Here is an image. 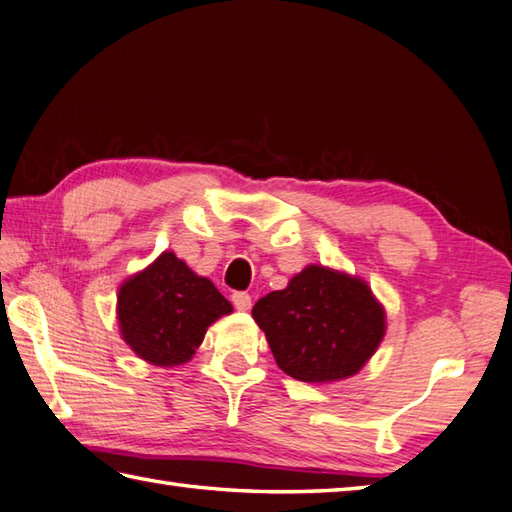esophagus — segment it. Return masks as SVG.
I'll return each mask as SVG.
<instances>
[{"label": "esophagus", "mask_w": 512, "mask_h": 512, "mask_svg": "<svg viewBox=\"0 0 512 512\" xmlns=\"http://www.w3.org/2000/svg\"><path fill=\"white\" fill-rule=\"evenodd\" d=\"M232 302L238 311H249V307H252V296L245 294V291H236L232 296Z\"/></svg>", "instance_id": "34e87169"}]
</instances>
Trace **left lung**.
<instances>
[{
	"label": "left lung",
	"mask_w": 512,
	"mask_h": 512,
	"mask_svg": "<svg viewBox=\"0 0 512 512\" xmlns=\"http://www.w3.org/2000/svg\"><path fill=\"white\" fill-rule=\"evenodd\" d=\"M252 316L278 367L311 384L356 375L387 333V311L367 280L325 265H307L260 298Z\"/></svg>",
	"instance_id": "left-lung-1"
}]
</instances>
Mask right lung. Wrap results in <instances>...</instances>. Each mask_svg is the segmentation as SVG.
<instances>
[{
	"label": "right lung",
	"instance_id": "right-lung-1",
	"mask_svg": "<svg viewBox=\"0 0 512 512\" xmlns=\"http://www.w3.org/2000/svg\"><path fill=\"white\" fill-rule=\"evenodd\" d=\"M234 307L210 278L198 276L174 252L125 278L117 294L123 342L154 367L190 362L218 318Z\"/></svg>",
	"mask_w": 512,
	"mask_h": 512
}]
</instances>
